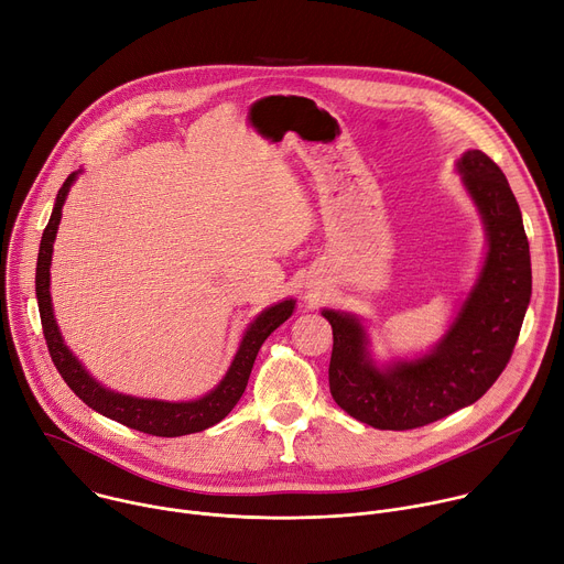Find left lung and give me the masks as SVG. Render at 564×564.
<instances>
[{
	"instance_id": "1",
	"label": "left lung",
	"mask_w": 564,
	"mask_h": 564,
	"mask_svg": "<svg viewBox=\"0 0 564 564\" xmlns=\"http://www.w3.org/2000/svg\"><path fill=\"white\" fill-rule=\"evenodd\" d=\"M459 170L488 235L479 282L448 336L430 356L377 369L354 316L323 311L334 332L329 390L354 419L379 430H412L440 421L486 394L516 349L531 300V256L511 185L481 150L462 156Z\"/></svg>"
}]
</instances>
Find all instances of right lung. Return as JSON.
I'll list each match as a JSON object with an SVG mask.
<instances>
[{"label":"right lung","mask_w":564,"mask_h":564,"mask_svg":"<svg viewBox=\"0 0 564 564\" xmlns=\"http://www.w3.org/2000/svg\"><path fill=\"white\" fill-rule=\"evenodd\" d=\"M76 181V172L67 176L62 183L59 193L55 197V208L51 213V219L44 228L40 253H37V269H35V295H37V308L44 340L51 354V360L59 377L74 390L78 399H83L91 410L100 412L102 416H109L122 425L134 427L139 432L152 434V436H183L202 432L215 423H219L241 399L250 369H253L256 356L262 347V343L275 332L291 314H293V300H284L271 308L248 327L239 351L224 377V381L204 399L191 401V403H165V401H148V399H134L116 394L111 390H105L98 386L89 373L83 369V365L72 356L67 345L62 343V336L57 332L53 308H51V293H48V267H51V253H53V239L57 232V224L62 217V206H65L67 193L72 183Z\"/></svg>","instance_id":"obj_1"}]
</instances>
